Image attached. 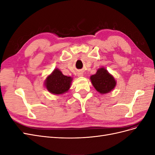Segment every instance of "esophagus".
Masks as SVG:
<instances>
[{"mask_svg": "<svg viewBox=\"0 0 155 155\" xmlns=\"http://www.w3.org/2000/svg\"><path fill=\"white\" fill-rule=\"evenodd\" d=\"M78 76L79 77H81V76H83V72L79 71V72H78Z\"/></svg>", "mask_w": 155, "mask_h": 155, "instance_id": "esophagus-1", "label": "esophagus"}]
</instances>
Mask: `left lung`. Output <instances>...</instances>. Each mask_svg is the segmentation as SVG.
<instances>
[{
  "label": "left lung",
  "mask_w": 155,
  "mask_h": 155,
  "mask_svg": "<svg viewBox=\"0 0 155 155\" xmlns=\"http://www.w3.org/2000/svg\"><path fill=\"white\" fill-rule=\"evenodd\" d=\"M90 79L94 87L102 94L113 90L116 85L114 78L104 67L98 69L96 73L91 76Z\"/></svg>",
  "instance_id": "obj_1"
}]
</instances>
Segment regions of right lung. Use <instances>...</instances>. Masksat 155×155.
I'll use <instances>...</instances> for the list:
<instances>
[{"instance_id":"1","label":"right lung","mask_w":155,"mask_h":155,"mask_svg":"<svg viewBox=\"0 0 155 155\" xmlns=\"http://www.w3.org/2000/svg\"><path fill=\"white\" fill-rule=\"evenodd\" d=\"M72 81L71 77L64 76L58 68H55L46 78L45 85L46 89L53 94H63L69 90Z\"/></svg>"}]
</instances>
